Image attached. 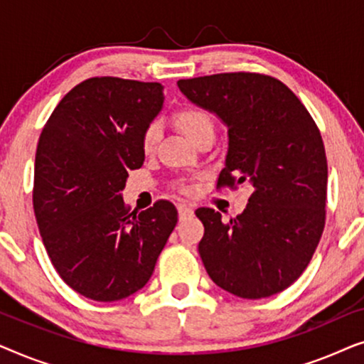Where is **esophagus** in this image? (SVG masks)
Segmentation results:
<instances>
[{"mask_svg":"<svg viewBox=\"0 0 364 364\" xmlns=\"http://www.w3.org/2000/svg\"><path fill=\"white\" fill-rule=\"evenodd\" d=\"M177 208H178V217H181V220L186 217L193 215V208H192V205H188V203H181Z\"/></svg>","mask_w":364,"mask_h":364,"instance_id":"34e87169","label":"esophagus"}]
</instances>
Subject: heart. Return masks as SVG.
<instances>
[{"label": "heart", "mask_w": 364, "mask_h": 364, "mask_svg": "<svg viewBox=\"0 0 364 364\" xmlns=\"http://www.w3.org/2000/svg\"><path fill=\"white\" fill-rule=\"evenodd\" d=\"M173 122H176L178 131H181L191 142L196 141L197 137H200L202 134L213 132V122L210 114L196 106H187L182 107L181 111H177L176 116H173ZM157 141L159 127L157 124H151L142 134L144 152H151L152 149L156 147Z\"/></svg>", "instance_id": "obj_1"}]
</instances>
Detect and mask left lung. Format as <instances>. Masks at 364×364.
Listing matches in <instances>:
<instances>
[{
	"instance_id": "left-lung-1",
	"label": "left lung",
	"mask_w": 364,
	"mask_h": 364,
	"mask_svg": "<svg viewBox=\"0 0 364 364\" xmlns=\"http://www.w3.org/2000/svg\"><path fill=\"white\" fill-rule=\"evenodd\" d=\"M177 86L225 124L218 186L253 188L228 223L213 208L196 210L205 227L198 253L208 277L250 300L283 291L308 267L325 227L328 166L315 121L285 84L263 74H213Z\"/></svg>"
}]
</instances>
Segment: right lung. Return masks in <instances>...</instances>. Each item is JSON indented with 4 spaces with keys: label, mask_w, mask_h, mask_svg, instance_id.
Here are the masks:
<instances>
[{
    "label": "right lung",
    "mask_w": 364,
    "mask_h": 364,
    "mask_svg": "<svg viewBox=\"0 0 364 364\" xmlns=\"http://www.w3.org/2000/svg\"><path fill=\"white\" fill-rule=\"evenodd\" d=\"M162 107V84L91 77L61 99L39 137V233L59 277L91 300L141 290L177 223L171 202L131 213L121 193L127 172L144 164L142 134Z\"/></svg>",
    "instance_id": "1"
}]
</instances>
